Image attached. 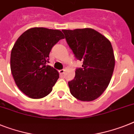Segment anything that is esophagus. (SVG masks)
<instances>
[{"label": "esophagus", "instance_id": "1", "mask_svg": "<svg viewBox=\"0 0 134 134\" xmlns=\"http://www.w3.org/2000/svg\"><path fill=\"white\" fill-rule=\"evenodd\" d=\"M65 69H60V70H59V74H61V75H63V74L65 73Z\"/></svg>", "mask_w": 134, "mask_h": 134}]
</instances>
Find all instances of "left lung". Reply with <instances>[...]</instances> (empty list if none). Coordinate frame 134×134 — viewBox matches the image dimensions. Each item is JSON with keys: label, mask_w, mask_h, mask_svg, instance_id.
<instances>
[{"label": "left lung", "mask_w": 134, "mask_h": 134, "mask_svg": "<svg viewBox=\"0 0 134 134\" xmlns=\"http://www.w3.org/2000/svg\"><path fill=\"white\" fill-rule=\"evenodd\" d=\"M62 31L75 57L83 62L82 67L76 69L74 79L68 82L70 93L83 102L96 99L107 88L114 71L110 41L92 29Z\"/></svg>", "instance_id": "left-lung-1"}]
</instances>
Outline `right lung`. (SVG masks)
<instances>
[{"mask_svg":"<svg viewBox=\"0 0 134 134\" xmlns=\"http://www.w3.org/2000/svg\"><path fill=\"white\" fill-rule=\"evenodd\" d=\"M64 38L59 30L35 27L17 39L11 53V71L19 89L30 98H43L52 91L59 74L46 63L52 47Z\"/></svg>","mask_w":134,"mask_h":134,"instance_id":"1","label":"right lung"}]
</instances>
